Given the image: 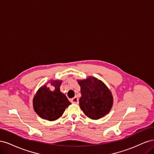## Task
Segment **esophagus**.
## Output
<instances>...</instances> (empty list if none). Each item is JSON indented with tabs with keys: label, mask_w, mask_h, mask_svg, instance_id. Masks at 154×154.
Segmentation results:
<instances>
[{
	"label": "esophagus",
	"mask_w": 154,
	"mask_h": 154,
	"mask_svg": "<svg viewBox=\"0 0 154 154\" xmlns=\"http://www.w3.org/2000/svg\"><path fill=\"white\" fill-rule=\"evenodd\" d=\"M71 103H72L78 104V98L77 97H74L71 100Z\"/></svg>",
	"instance_id": "obj_1"
}]
</instances>
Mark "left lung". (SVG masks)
<instances>
[{
  "label": "left lung",
  "mask_w": 154,
  "mask_h": 154,
  "mask_svg": "<svg viewBox=\"0 0 154 154\" xmlns=\"http://www.w3.org/2000/svg\"><path fill=\"white\" fill-rule=\"evenodd\" d=\"M81 88L80 106L84 114L92 119H98L110 111L113 97L105 83L95 77L78 80Z\"/></svg>",
  "instance_id": "left-lung-1"
}]
</instances>
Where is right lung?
<instances>
[{
  "label": "right lung",
  "instance_id": "obj_1",
  "mask_svg": "<svg viewBox=\"0 0 154 154\" xmlns=\"http://www.w3.org/2000/svg\"><path fill=\"white\" fill-rule=\"evenodd\" d=\"M54 87L53 91L46 85L41 87L32 100L33 109L40 118L49 121H54L61 117L67 107L71 105L66 96L60 92V80H51Z\"/></svg>",
  "mask_w": 154,
  "mask_h": 154
}]
</instances>
